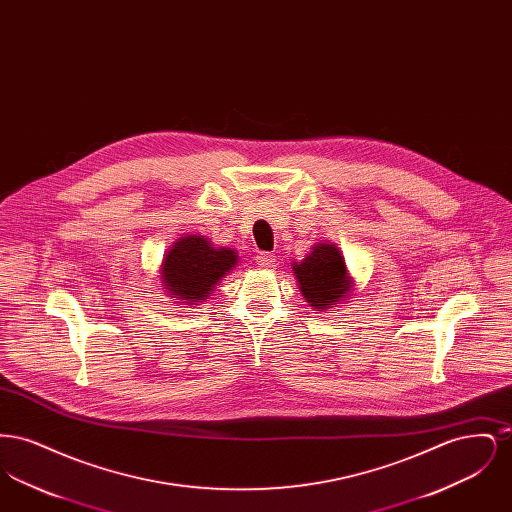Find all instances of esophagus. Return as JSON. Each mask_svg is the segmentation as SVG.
I'll return each mask as SVG.
<instances>
[{
	"label": "esophagus",
	"mask_w": 512,
	"mask_h": 512,
	"mask_svg": "<svg viewBox=\"0 0 512 512\" xmlns=\"http://www.w3.org/2000/svg\"><path fill=\"white\" fill-rule=\"evenodd\" d=\"M255 263H257L259 267H274V263H276V257H274V253L261 251V253H257V257H255Z\"/></svg>",
	"instance_id": "34e87169"
}]
</instances>
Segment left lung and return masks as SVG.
Returning a JSON list of instances; mask_svg holds the SVG:
<instances>
[{
    "instance_id": "obj_1",
    "label": "left lung",
    "mask_w": 512,
    "mask_h": 512,
    "mask_svg": "<svg viewBox=\"0 0 512 512\" xmlns=\"http://www.w3.org/2000/svg\"><path fill=\"white\" fill-rule=\"evenodd\" d=\"M293 274L299 290L315 309L336 305L351 286L340 249L330 244L317 245L299 265L293 263Z\"/></svg>"
}]
</instances>
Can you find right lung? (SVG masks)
Segmentation results:
<instances>
[{
    "label": "right lung",
    "mask_w": 512,
    "mask_h": 512,
    "mask_svg": "<svg viewBox=\"0 0 512 512\" xmlns=\"http://www.w3.org/2000/svg\"><path fill=\"white\" fill-rule=\"evenodd\" d=\"M238 263L236 251L215 249L201 236H188L172 245L163 261V284L171 295L188 303L207 299L220 278Z\"/></svg>",
    "instance_id": "1"
}]
</instances>
